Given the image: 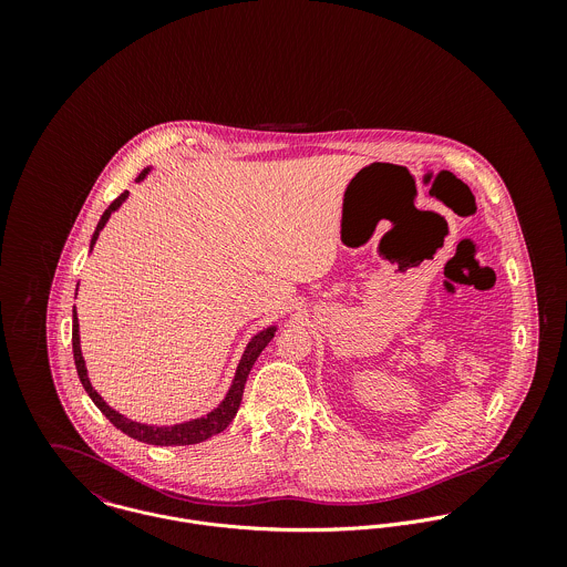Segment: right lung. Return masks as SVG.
Listing matches in <instances>:
<instances>
[{"instance_id": "right-lung-1", "label": "right lung", "mask_w": 567, "mask_h": 567, "mask_svg": "<svg viewBox=\"0 0 567 567\" xmlns=\"http://www.w3.org/2000/svg\"><path fill=\"white\" fill-rule=\"evenodd\" d=\"M148 169H144L140 174V178L146 176ZM126 200V192L120 194L111 205L109 209L102 214L97 227H95V234L91 238V246L97 240V234L102 231V227L106 225L109 216ZM275 336V327L270 329H264L259 331L246 347L244 351L243 360H240V367L236 371V378H234V384L227 393V398L223 400V404L218 405L216 410H212L207 416L203 419H194V421H187V423H178V425H167V427H155V425H144V423H137V421H131L126 416H122L120 412H115L113 408L104 404V400L93 391L89 378H86V369H84V360H82L81 353V338H79V319H76V308H74V324H72V347H74V362H76V371H79V378H81L82 386L84 391L89 393V398L93 400V404L100 408V412L117 427L122 430L124 434H128L131 439H137L142 443H148V445H194V443H200L218 432H223L236 416L240 402H243L244 384H246V378L257 360V355L264 351V347L270 342V338Z\"/></svg>"}]
</instances>
